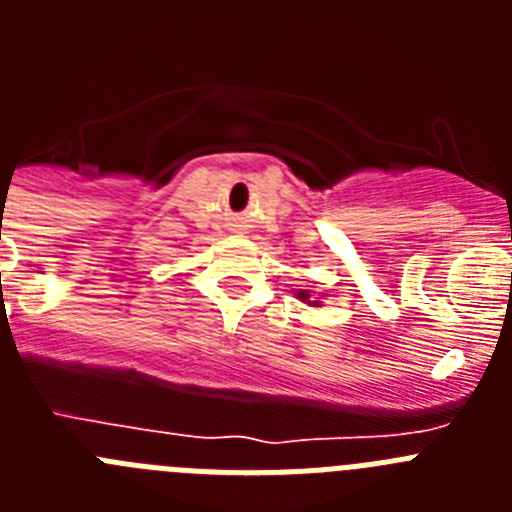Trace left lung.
Listing matches in <instances>:
<instances>
[{
  "label": "left lung",
  "mask_w": 512,
  "mask_h": 512,
  "mask_svg": "<svg viewBox=\"0 0 512 512\" xmlns=\"http://www.w3.org/2000/svg\"><path fill=\"white\" fill-rule=\"evenodd\" d=\"M295 295H297V300L305 302L307 307H323V300L328 297L325 292H318V295H315L312 289H297Z\"/></svg>",
  "instance_id": "1"
}]
</instances>
